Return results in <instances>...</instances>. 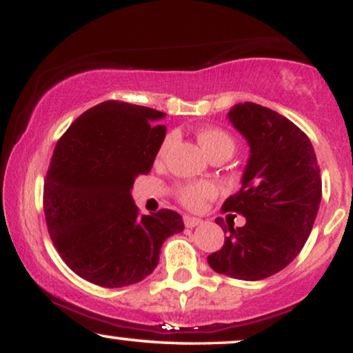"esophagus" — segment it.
I'll return each instance as SVG.
<instances>
[{"instance_id": "esophagus-1", "label": "esophagus", "mask_w": 353, "mask_h": 353, "mask_svg": "<svg viewBox=\"0 0 353 353\" xmlns=\"http://www.w3.org/2000/svg\"><path fill=\"white\" fill-rule=\"evenodd\" d=\"M202 220L196 219V216H185V226L186 228H194V226L201 225Z\"/></svg>"}]
</instances>
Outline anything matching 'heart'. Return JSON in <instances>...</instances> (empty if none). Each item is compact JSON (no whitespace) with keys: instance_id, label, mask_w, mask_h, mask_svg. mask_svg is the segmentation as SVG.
<instances>
[{"instance_id":"obj_1","label":"heart","mask_w":353,"mask_h":353,"mask_svg":"<svg viewBox=\"0 0 353 353\" xmlns=\"http://www.w3.org/2000/svg\"><path fill=\"white\" fill-rule=\"evenodd\" d=\"M197 141L202 146V149L209 154L212 157L216 152L221 151H234V139L230 137L225 130L216 128V127H205L201 128L199 132L196 133ZM172 144V138L167 137L163 139L157 151V161H162L165 157ZM216 196V186L210 181H194V183H183L176 188V197L178 201L181 202L183 205L188 207V209H201L204 205L205 201L212 199V197Z\"/></svg>"}]
</instances>
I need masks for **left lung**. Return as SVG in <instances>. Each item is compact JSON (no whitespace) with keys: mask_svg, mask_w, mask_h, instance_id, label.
I'll list each match as a JSON object with an SVG mask.
<instances>
[{"mask_svg":"<svg viewBox=\"0 0 353 353\" xmlns=\"http://www.w3.org/2000/svg\"><path fill=\"white\" fill-rule=\"evenodd\" d=\"M228 117L248 139L250 157L243 186L221 209L245 216V225L228 226L223 248L207 262L216 273L257 281L288 267L310 236L321 201L320 167L307 134L281 114L243 103ZM215 221L225 226L223 219Z\"/></svg>","mask_w":353,"mask_h":353,"instance_id":"8db88e82","label":"left lung"}]
</instances>
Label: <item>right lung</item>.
Instances as JSON below:
<instances>
[{"instance_id":"obj_1","label":"right lung","mask_w":353,"mask_h":353,"mask_svg":"<svg viewBox=\"0 0 353 353\" xmlns=\"http://www.w3.org/2000/svg\"><path fill=\"white\" fill-rule=\"evenodd\" d=\"M163 112L104 101L75 119L57 141L43 188L48 233L72 272L103 288L141 281L159 263L181 215H141L134 178L151 172L165 138Z\"/></svg>"}]
</instances>
